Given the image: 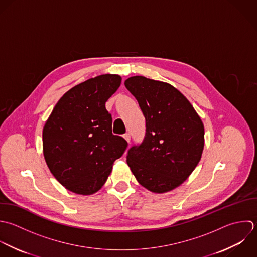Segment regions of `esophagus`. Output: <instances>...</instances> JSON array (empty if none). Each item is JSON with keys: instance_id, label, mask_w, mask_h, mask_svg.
<instances>
[{"instance_id": "esophagus-1", "label": "esophagus", "mask_w": 257, "mask_h": 257, "mask_svg": "<svg viewBox=\"0 0 257 257\" xmlns=\"http://www.w3.org/2000/svg\"><path fill=\"white\" fill-rule=\"evenodd\" d=\"M123 137L125 138V140H126L128 143H130V134H129V133L124 134V136H123Z\"/></svg>"}]
</instances>
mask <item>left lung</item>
I'll return each mask as SVG.
<instances>
[{
    "mask_svg": "<svg viewBox=\"0 0 257 257\" xmlns=\"http://www.w3.org/2000/svg\"><path fill=\"white\" fill-rule=\"evenodd\" d=\"M125 87L146 120L142 143L128 150L127 164L143 187L165 193L193 172L204 148V125L187 98L172 85L133 76Z\"/></svg>",
    "mask_w": 257,
    "mask_h": 257,
    "instance_id": "1",
    "label": "left lung"
}]
</instances>
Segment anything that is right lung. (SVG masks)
I'll return each instance as SVG.
<instances>
[{"instance_id":"right-lung-1","label":"right lung","mask_w":257,"mask_h":257,"mask_svg":"<svg viewBox=\"0 0 257 257\" xmlns=\"http://www.w3.org/2000/svg\"><path fill=\"white\" fill-rule=\"evenodd\" d=\"M121 80L104 74L76 85L60 98L43 128L45 161L59 183L76 194L100 190L128 146L113 135L105 107Z\"/></svg>"}]
</instances>
